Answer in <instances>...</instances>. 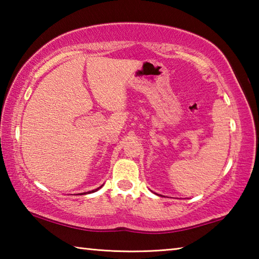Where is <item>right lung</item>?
Here are the masks:
<instances>
[{"label": "right lung", "instance_id": "add662e5", "mask_svg": "<svg viewBox=\"0 0 259 259\" xmlns=\"http://www.w3.org/2000/svg\"><path fill=\"white\" fill-rule=\"evenodd\" d=\"M102 186H103V185H102ZM102 186H100V187H102ZM100 187H98V188H96V190H93V191H89V192H87V193H94V192H96V191H98Z\"/></svg>", "mask_w": 259, "mask_h": 259}]
</instances>
